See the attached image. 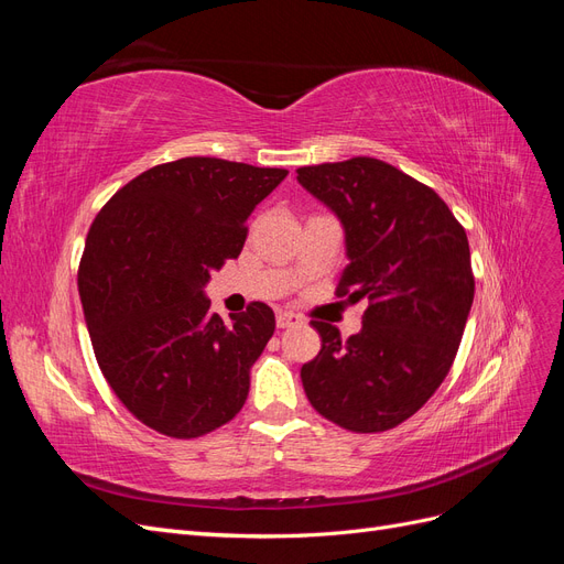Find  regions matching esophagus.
Wrapping results in <instances>:
<instances>
[{"mask_svg":"<svg viewBox=\"0 0 564 564\" xmlns=\"http://www.w3.org/2000/svg\"><path fill=\"white\" fill-rule=\"evenodd\" d=\"M296 324H301V317H299V315L286 313V311H280V313H278V327H280V329L296 327Z\"/></svg>","mask_w":564,"mask_h":564,"instance_id":"obj_1","label":"esophagus"}]
</instances>
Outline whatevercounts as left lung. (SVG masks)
<instances>
[{
	"label": "left lung",
	"instance_id": "left-lung-1",
	"mask_svg": "<svg viewBox=\"0 0 564 564\" xmlns=\"http://www.w3.org/2000/svg\"><path fill=\"white\" fill-rule=\"evenodd\" d=\"M338 216L350 263L336 296L367 299L360 334L313 319L322 348L301 367L317 412L352 433L395 429L449 373L473 305L464 226L433 187L373 158L296 169Z\"/></svg>",
	"mask_w": 564,
	"mask_h": 564
}]
</instances>
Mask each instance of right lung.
I'll use <instances>...</instances> for the list:
<instances>
[{
	"label": "right lung",
	"mask_w": 564,
	"mask_h": 564,
	"mask_svg": "<svg viewBox=\"0 0 564 564\" xmlns=\"http://www.w3.org/2000/svg\"><path fill=\"white\" fill-rule=\"evenodd\" d=\"M286 169L183 158L148 169L98 212L77 286L96 360L148 429L176 440L235 419L275 313L249 303L224 324L204 284L240 256L247 218Z\"/></svg>",
	"instance_id": "obj_1"
}]
</instances>
